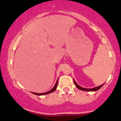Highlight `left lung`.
Masks as SVG:
<instances>
[{
	"mask_svg": "<svg viewBox=\"0 0 121 121\" xmlns=\"http://www.w3.org/2000/svg\"><path fill=\"white\" fill-rule=\"evenodd\" d=\"M74 82L75 84V85H76V86L77 87V88L79 89L80 90H81V91H98V90H99V89L101 88V87L102 86L104 85V84L101 85L99 86H97V87H94V88H92V89H86V88H84V87H82L80 86H79L78 84H77V83L76 82V81H74Z\"/></svg>",
	"mask_w": 121,
	"mask_h": 121,
	"instance_id": "8db88e82",
	"label": "left lung"
}]
</instances>
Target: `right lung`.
Instances as JSON below:
<instances>
[{"label":"right lung","instance_id":"add662e5","mask_svg":"<svg viewBox=\"0 0 121 121\" xmlns=\"http://www.w3.org/2000/svg\"><path fill=\"white\" fill-rule=\"evenodd\" d=\"M57 83H58V80H57V81H56V84H55V86L53 87V88L51 90V91H47V92L43 93H32L34 94H36V95H45V94H48L51 93L53 92L54 91H56V88H57Z\"/></svg>","mask_w":121,"mask_h":121}]
</instances>
